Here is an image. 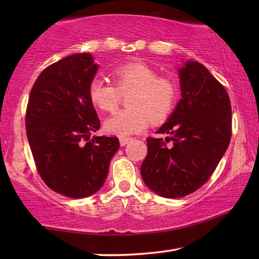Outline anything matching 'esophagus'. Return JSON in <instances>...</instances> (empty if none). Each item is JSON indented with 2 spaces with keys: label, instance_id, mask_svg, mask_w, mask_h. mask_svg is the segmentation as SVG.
I'll use <instances>...</instances> for the list:
<instances>
[{
  "label": "esophagus",
  "instance_id": "34e87169",
  "mask_svg": "<svg viewBox=\"0 0 259 259\" xmlns=\"http://www.w3.org/2000/svg\"><path fill=\"white\" fill-rule=\"evenodd\" d=\"M131 140H132L131 138H120V139H119L120 145H121V146H125V145L128 144Z\"/></svg>",
  "mask_w": 259,
  "mask_h": 259
}]
</instances>
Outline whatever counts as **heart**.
<instances>
[{
	"label": "heart",
	"instance_id": "b5f03b06",
	"mask_svg": "<svg viewBox=\"0 0 259 259\" xmlns=\"http://www.w3.org/2000/svg\"><path fill=\"white\" fill-rule=\"evenodd\" d=\"M114 84L95 77L88 95L95 107L112 112L121 94H128L126 109H120L105 121L106 132L126 138L143 132L152 122H160L171 113L177 99V86L167 77L158 76L152 67L141 62L121 65L112 73Z\"/></svg>",
	"mask_w": 259,
	"mask_h": 259
}]
</instances>
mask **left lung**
<instances>
[{
    "mask_svg": "<svg viewBox=\"0 0 259 259\" xmlns=\"http://www.w3.org/2000/svg\"><path fill=\"white\" fill-rule=\"evenodd\" d=\"M182 99L167 121L148 137L140 167L144 183L159 196L180 198L210 178L231 140V102L225 88L201 63L178 69ZM172 141L171 144H168Z\"/></svg>",
    "mask_w": 259,
    "mask_h": 259,
    "instance_id": "obj_1",
    "label": "left lung"
}]
</instances>
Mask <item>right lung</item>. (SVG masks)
I'll return each mask as SVG.
<instances>
[{
    "instance_id": "obj_1",
    "label": "right lung",
    "mask_w": 259,
    "mask_h": 259,
    "mask_svg": "<svg viewBox=\"0 0 259 259\" xmlns=\"http://www.w3.org/2000/svg\"><path fill=\"white\" fill-rule=\"evenodd\" d=\"M99 66L90 53L48 66L30 91L26 130L38 175L49 189L69 198L99 191L120 146L116 137H93L100 120L88 87Z\"/></svg>"
}]
</instances>
